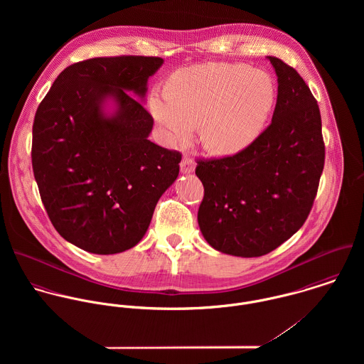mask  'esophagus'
Segmentation results:
<instances>
[{
  "instance_id": "34e87169",
  "label": "esophagus",
  "mask_w": 364,
  "mask_h": 364,
  "mask_svg": "<svg viewBox=\"0 0 364 364\" xmlns=\"http://www.w3.org/2000/svg\"><path fill=\"white\" fill-rule=\"evenodd\" d=\"M195 162L188 156H183L181 161V172L182 173H191L195 171Z\"/></svg>"
}]
</instances>
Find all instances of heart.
I'll use <instances>...</instances> for the list:
<instances>
[{
    "mask_svg": "<svg viewBox=\"0 0 364 364\" xmlns=\"http://www.w3.org/2000/svg\"><path fill=\"white\" fill-rule=\"evenodd\" d=\"M274 101L269 73L242 63H208L175 73L169 91L151 94L150 112L168 144L189 141L202 123L208 150L234 156L259 137Z\"/></svg>",
    "mask_w": 364,
    "mask_h": 364,
    "instance_id": "heart-1",
    "label": "heart"
}]
</instances>
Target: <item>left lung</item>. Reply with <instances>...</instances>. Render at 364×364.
Here are the masks:
<instances>
[{
  "label": "left lung",
  "instance_id": "obj_1",
  "mask_svg": "<svg viewBox=\"0 0 364 364\" xmlns=\"http://www.w3.org/2000/svg\"><path fill=\"white\" fill-rule=\"evenodd\" d=\"M277 75L270 126L232 156L199 161L198 223L208 245L241 258L276 250L307 220L323 169L321 113L300 74L267 55Z\"/></svg>",
  "mask_w": 364,
  "mask_h": 364
}]
</instances>
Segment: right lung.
Masks as SVG:
<instances>
[{
    "instance_id": "add662e5",
    "label": "right lung",
    "mask_w": 364,
    "mask_h": 364,
    "mask_svg": "<svg viewBox=\"0 0 364 364\" xmlns=\"http://www.w3.org/2000/svg\"><path fill=\"white\" fill-rule=\"evenodd\" d=\"M159 57H98L67 67L39 105L32 166L57 232L97 255L146 235L156 202L176 181L181 154L149 140L144 109Z\"/></svg>"
}]
</instances>
